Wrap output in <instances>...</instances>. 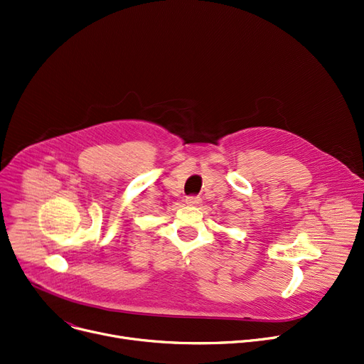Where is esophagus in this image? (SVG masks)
Here are the masks:
<instances>
[{"instance_id":"34e87169","label":"esophagus","mask_w":364,"mask_h":364,"mask_svg":"<svg viewBox=\"0 0 364 364\" xmlns=\"http://www.w3.org/2000/svg\"><path fill=\"white\" fill-rule=\"evenodd\" d=\"M186 202L188 203V205H199L200 203V198L199 196H188L187 199H186Z\"/></svg>"}]
</instances>
